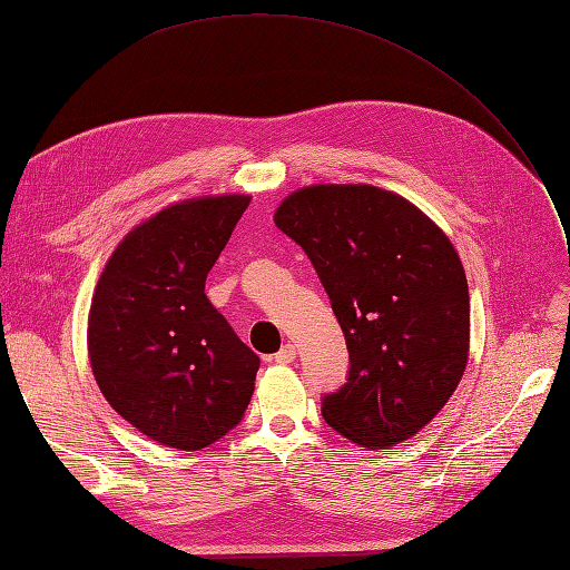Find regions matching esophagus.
<instances>
[{
	"label": "esophagus",
	"instance_id": "esophagus-1",
	"mask_svg": "<svg viewBox=\"0 0 570 570\" xmlns=\"http://www.w3.org/2000/svg\"><path fill=\"white\" fill-rule=\"evenodd\" d=\"M297 357V351H295V345L293 343H285L281 351H277L275 355H273V360L275 363H281V365H287V363H293V360Z\"/></svg>",
	"mask_w": 570,
	"mask_h": 570
}]
</instances>
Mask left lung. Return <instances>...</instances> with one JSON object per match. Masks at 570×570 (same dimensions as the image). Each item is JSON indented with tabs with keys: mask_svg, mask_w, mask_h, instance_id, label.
<instances>
[{
	"mask_svg": "<svg viewBox=\"0 0 570 570\" xmlns=\"http://www.w3.org/2000/svg\"><path fill=\"white\" fill-rule=\"evenodd\" d=\"M275 225L312 261L348 345L324 421L363 448L409 440L466 367L469 287L454 246L419 207L365 184L302 188Z\"/></svg>",
	"mask_w": 570,
	"mask_h": 570,
	"instance_id": "8db88e82",
	"label": "left lung"
}]
</instances>
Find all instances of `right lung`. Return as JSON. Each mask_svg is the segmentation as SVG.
<instances>
[{
	"label": "right lung",
	"instance_id": "obj_1",
	"mask_svg": "<svg viewBox=\"0 0 570 570\" xmlns=\"http://www.w3.org/2000/svg\"><path fill=\"white\" fill-rule=\"evenodd\" d=\"M252 203L171 205L135 227L106 263L89 314L101 394L147 438L203 450L244 419L261 360L205 297L207 273Z\"/></svg>",
	"mask_w": 570,
	"mask_h": 570
}]
</instances>
